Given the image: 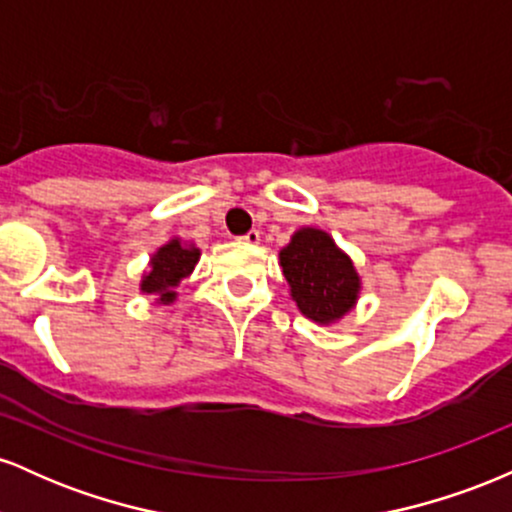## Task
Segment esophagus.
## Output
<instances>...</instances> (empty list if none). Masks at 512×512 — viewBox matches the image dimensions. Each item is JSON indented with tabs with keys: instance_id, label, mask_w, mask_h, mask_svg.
<instances>
[{
	"instance_id": "34e87169",
	"label": "esophagus",
	"mask_w": 512,
	"mask_h": 512,
	"mask_svg": "<svg viewBox=\"0 0 512 512\" xmlns=\"http://www.w3.org/2000/svg\"><path fill=\"white\" fill-rule=\"evenodd\" d=\"M240 240H243V243H248V245H257V243H260V231H257V228H252V231L245 233V236Z\"/></svg>"
}]
</instances>
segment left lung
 Segmentation results:
<instances>
[{"label":"left lung","instance_id":"8db88e82","mask_svg":"<svg viewBox=\"0 0 512 512\" xmlns=\"http://www.w3.org/2000/svg\"><path fill=\"white\" fill-rule=\"evenodd\" d=\"M281 269L298 310L320 325H330L354 308L361 279L354 262L320 228H301L279 252Z\"/></svg>","mask_w":512,"mask_h":512}]
</instances>
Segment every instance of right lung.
<instances>
[{
    "label": "right lung",
    "instance_id": "right-lung-1",
    "mask_svg": "<svg viewBox=\"0 0 512 512\" xmlns=\"http://www.w3.org/2000/svg\"><path fill=\"white\" fill-rule=\"evenodd\" d=\"M197 260L199 250L195 245H182L178 238H173L151 257V269L142 279V291L149 296H158L156 301L163 305L173 303L175 286L192 274Z\"/></svg>",
    "mask_w": 512,
    "mask_h": 512
}]
</instances>
